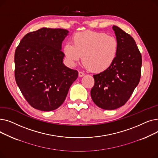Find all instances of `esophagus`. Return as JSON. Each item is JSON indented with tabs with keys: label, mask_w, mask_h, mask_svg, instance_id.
<instances>
[{
	"label": "esophagus",
	"mask_w": 158,
	"mask_h": 158,
	"mask_svg": "<svg viewBox=\"0 0 158 158\" xmlns=\"http://www.w3.org/2000/svg\"><path fill=\"white\" fill-rule=\"evenodd\" d=\"M85 76V73L84 72H81V71H79V76L80 77H82V76Z\"/></svg>",
	"instance_id": "obj_1"
}]
</instances>
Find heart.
<instances>
[{"instance_id": "obj_1", "label": "heart", "mask_w": 158, "mask_h": 158, "mask_svg": "<svg viewBox=\"0 0 158 158\" xmlns=\"http://www.w3.org/2000/svg\"><path fill=\"white\" fill-rule=\"evenodd\" d=\"M118 52L117 38L101 32L77 33L72 38V44L66 43L63 47V53L70 65H76L83 56L85 66L94 72H102L110 68Z\"/></svg>"}]
</instances>
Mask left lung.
I'll list each match as a JSON object with an SVG mask.
<instances>
[{
  "label": "left lung",
  "instance_id": "1",
  "mask_svg": "<svg viewBox=\"0 0 158 158\" xmlns=\"http://www.w3.org/2000/svg\"><path fill=\"white\" fill-rule=\"evenodd\" d=\"M118 42V52L110 68L94 75L95 84L91 97L99 107L117 109L129 99L141 77L142 58L133 38L120 27L113 26Z\"/></svg>",
  "mask_w": 158,
  "mask_h": 158
}]
</instances>
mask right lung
<instances>
[{
    "label": "right lung",
    "instance_id": "right-lung-1",
    "mask_svg": "<svg viewBox=\"0 0 158 158\" xmlns=\"http://www.w3.org/2000/svg\"><path fill=\"white\" fill-rule=\"evenodd\" d=\"M69 31L43 27L25 35L15 53V77L23 96L34 108H58L78 77L63 63L61 51Z\"/></svg>",
    "mask_w": 158,
    "mask_h": 158
}]
</instances>
